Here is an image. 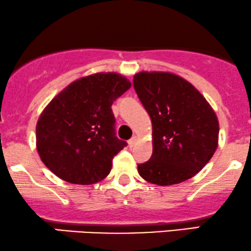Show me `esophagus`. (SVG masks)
Instances as JSON below:
<instances>
[{"label": "esophagus", "mask_w": 251, "mask_h": 251, "mask_svg": "<svg viewBox=\"0 0 251 251\" xmlns=\"http://www.w3.org/2000/svg\"><path fill=\"white\" fill-rule=\"evenodd\" d=\"M137 142V137L136 136H134V137H131L130 140H129V146L130 147H134L135 146V143Z\"/></svg>", "instance_id": "esophagus-1"}]
</instances>
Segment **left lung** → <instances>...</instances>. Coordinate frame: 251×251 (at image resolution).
Masks as SVG:
<instances>
[{
	"mask_svg": "<svg viewBox=\"0 0 251 251\" xmlns=\"http://www.w3.org/2000/svg\"><path fill=\"white\" fill-rule=\"evenodd\" d=\"M152 123V155L137 166L152 184L172 185L195 176L213 157L219 121L202 94L170 73H138L132 79Z\"/></svg>",
	"mask_w": 251,
	"mask_h": 251,
	"instance_id": "left-lung-1",
	"label": "left lung"
}]
</instances>
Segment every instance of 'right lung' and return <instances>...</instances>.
Instances as JSON below:
<instances>
[{"mask_svg": "<svg viewBox=\"0 0 251 251\" xmlns=\"http://www.w3.org/2000/svg\"><path fill=\"white\" fill-rule=\"evenodd\" d=\"M130 85L120 74L99 73L55 96L36 126L37 151L46 167L69 183L107 177L114 156L128 144L116 136L111 105Z\"/></svg>", "mask_w": 251, "mask_h": 251, "instance_id": "add662e5", "label": "right lung"}]
</instances>
